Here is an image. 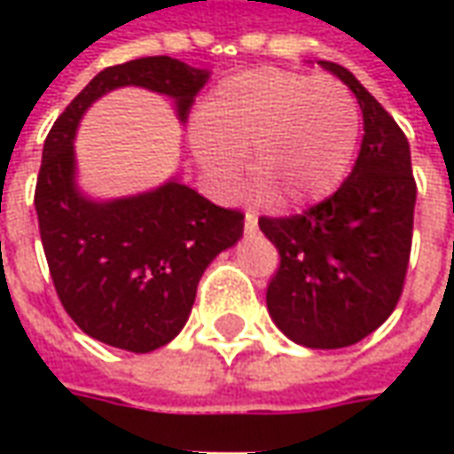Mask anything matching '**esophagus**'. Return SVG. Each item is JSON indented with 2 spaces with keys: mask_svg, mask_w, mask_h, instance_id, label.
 I'll list each match as a JSON object with an SVG mask.
<instances>
[{
  "mask_svg": "<svg viewBox=\"0 0 454 454\" xmlns=\"http://www.w3.org/2000/svg\"><path fill=\"white\" fill-rule=\"evenodd\" d=\"M257 231V216L253 211H247L246 214V233H255Z\"/></svg>",
  "mask_w": 454,
  "mask_h": 454,
  "instance_id": "34e87169",
  "label": "esophagus"
}]
</instances>
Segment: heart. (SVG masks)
<instances>
[{"mask_svg": "<svg viewBox=\"0 0 454 454\" xmlns=\"http://www.w3.org/2000/svg\"><path fill=\"white\" fill-rule=\"evenodd\" d=\"M360 136V106L333 77L255 70L228 77L199 109L192 145L221 189L240 177L272 208L296 211L331 197L348 175Z\"/></svg>", "mask_w": 454, "mask_h": 454, "instance_id": "obj_1", "label": "heart"}]
</instances>
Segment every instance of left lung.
Returning a JSON list of instances; mask_svg holds the SVG:
<instances>
[{
	"mask_svg": "<svg viewBox=\"0 0 454 454\" xmlns=\"http://www.w3.org/2000/svg\"><path fill=\"white\" fill-rule=\"evenodd\" d=\"M321 67L350 87L362 112L355 168L335 194L304 214L262 216L279 253L267 311L289 340L335 350L374 333L399 304L409 270L416 179L409 140L342 65Z\"/></svg>",
	"mask_w": 454,
	"mask_h": 454,
	"instance_id": "8db88e82",
	"label": "left lung"
}]
</instances>
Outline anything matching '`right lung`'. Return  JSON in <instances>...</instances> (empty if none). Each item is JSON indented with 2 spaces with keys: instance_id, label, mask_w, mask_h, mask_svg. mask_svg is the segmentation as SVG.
<instances>
[{
  "instance_id": "add662e5",
  "label": "right lung",
  "mask_w": 454,
  "mask_h": 454,
  "mask_svg": "<svg viewBox=\"0 0 454 454\" xmlns=\"http://www.w3.org/2000/svg\"><path fill=\"white\" fill-rule=\"evenodd\" d=\"M207 80L208 70L168 55L106 67L43 143L34 204L55 292L84 333L119 350H158L184 328L204 270L243 236V214L179 179L133 197L90 199L77 187L74 133L99 97L129 84L175 99L184 123Z\"/></svg>"
}]
</instances>
